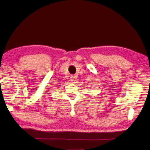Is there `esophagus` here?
Masks as SVG:
<instances>
[{"label":"esophagus","mask_w":150,"mask_h":150,"mask_svg":"<svg viewBox=\"0 0 150 150\" xmlns=\"http://www.w3.org/2000/svg\"><path fill=\"white\" fill-rule=\"evenodd\" d=\"M76 80V77L74 76H71V81L72 83L74 82V81Z\"/></svg>","instance_id":"34e87169"}]
</instances>
